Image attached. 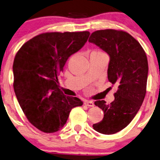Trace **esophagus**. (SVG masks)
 Here are the masks:
<instances>
[{
    "label": "esophagus",
    "mask_w": 160,
    "mask_h": 160,
    "mask_svg": "<svg viewBox=\"0 0 160 160\" xmlns=\"http://www.w3.org/2000/svg\"><path fill=\"white\" fill-rule=\"evenodd\" d=\"M84 104L85 105L88 106V107H93V106H94V103H93L92 101H88V100L85 101Z\"/></svg>",
    "instance_id": "34e87169"
}]
</instances>
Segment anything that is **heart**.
Masks as SVG:
<instances>
[{"instance_id": "1", "label": "heart", "mask_w": 160, "mask_h": 160, "mask_svg": "<svg viewBox=\"0 0 160 160\" xmlns=\"http://www.w3.org/2000/svg\"><path fill=\"white\" fill-rule=\"evenodd\" d=\"M93 52H101V51H93Z\"/></svg>"}]
</instances>
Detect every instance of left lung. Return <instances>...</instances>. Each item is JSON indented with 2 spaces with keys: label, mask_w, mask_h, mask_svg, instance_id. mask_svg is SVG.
Segmentation results:
<instances>
[{
  "label": "left lung",
  "mask_w": 160,
  "mask_h": 160,
  "mask_svg": "<svg viewBox=\"0 0 160 160\" xmlns=\"http://www.w3.org/2000/svg\"><path fill=\"white\" fill-rule=\"evenodd\" d=\"M88 42L110 55L108 77L117 86L115 100L110 104L105 100L94 102L104 112V118L93 127L99 133L112 135L131 122L143 102L148 72L147 56L139 42L121 30L96 31Z\"/></svg>",
  "instance_id": "8db88e82"
}]
</instances>
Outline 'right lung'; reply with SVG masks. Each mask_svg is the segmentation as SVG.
Returning <instances> with one entry per match:
<instances>
[{"instance_id":"1","label":"right lung","mask_w":160,"mask_h":160,"mask_svg":"<svg viewBox=\"0 0 160 160\" xmlns=\"http://www.w3.org/2000/svg\"><path fill=\"white\" fill-rule=\"evenodd\" d=\"M89 35L88 31L43 33L25 42L16 53L14 92L28 120L42 132L58 131L72 108L82 105L78 97L63 94L58 76L67 59L82 48Z\"/></svg>"}]
</instances>
